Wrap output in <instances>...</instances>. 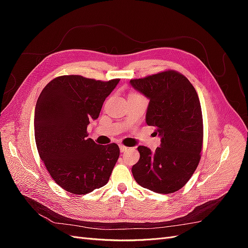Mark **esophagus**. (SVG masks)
Returning a JSON list of instances; mask_svg holds the SVG:
<instances>
[{
	"label": "esophagus",
	"instance_id": "obj_1",
	"mask_svg": "<svg viewBox=\"0 0 248 248\" xmlns=\"http://www.w3.org/2000/svg\"><path fill=\"white\" fill-rule=\"evenodd\" d=\"M127 150H128V148L127 147H125V146H123V145H120V151H121L122 153H124V152H126Z\"/></svg>",
	"mask_w": 248,
	"mask_h": 248
}]
</instances>
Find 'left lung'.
Segmentation results:
<instances>
[{
	"label": "left lung",
	"mask_w": 248,
	"mask_h": 248,
	"mask_svg": "<svg viewBox=\"0 0 248 248\" xmlns=\"http://www.w3.org/2000/svg\"><path fill=\"white\" fill-rule=\"evenodd\" d=\"M130 85L150 100L146 123L156 127L161 141L154 152L139 146L133 178L154 192H175L187 183L201 159L202 117L198 93L174 70L131 79Z\"/></svg>",
	"instance_id": "8db88e82"
}]
</instances>
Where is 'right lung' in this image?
Wrapping results in <instances>:
<instances>
[{
	"mask_svg": "<svg viewBox=\"0 0 248 248\" xmlns=\"http://www.w3.org/2000/svg\"><path fill=\"white\" fill-rule=\"evenodd\" d=\"M119 78L95 80L63 76L44 87L35 108L37 150L50 177L70 193L87 194L106 185L119 158L117 144L97 145L87 127Z\"/></svg>",
	"mask_w": 248,
	"mask_h": 248,
	"instance_id": "1",
	"label": "right lung"
}]
</instances>
